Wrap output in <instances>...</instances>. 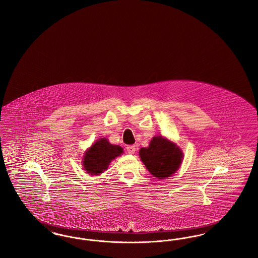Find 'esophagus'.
<instances>
[{
  "mask_svg": "<svg viewBox=\"0 0 258 258\" xmlns=\"http://www.w3.org/2000/svg\"><path fill=\"white\" fill-rule=\"evenodd\" d=\"M135 149H136V148H135V145H128V146L126 147V152H127L128 154L133 155V154H135Z\"/></svg>",
  "mask_w": 258,
  "mask_h": 258,
  "instance_id": "esophagus-1",
  "label": "esophagus"
}]
</instances>
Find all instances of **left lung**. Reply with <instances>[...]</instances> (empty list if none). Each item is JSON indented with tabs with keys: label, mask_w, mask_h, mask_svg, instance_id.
<instances>
[{
	"label": "left lung",
	"mask_w": 258,
	"mask_h": 258,
	"mask_svg": "<svg viewBox=\"0 0 258 258\" xmlns=\"http://www.w3.org/2000/svg\"><path fill=\"white\" fill-rule=\"evenodd\" d=\"M139 156L149 172L159 179L171 176L178 170L182 151L162 136L153 137L148 148H141Z\"/></svg>",
	"instance_id": "8db88e82"
}]
</instances>
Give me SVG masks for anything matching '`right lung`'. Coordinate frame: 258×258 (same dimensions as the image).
I'll use <instances>...</instances> for the list:
<instances>
[{
    "label": "right lung",
    "instance_id": "obj_1",
    "mask_svg": "<svg viewBox=\"0 0 258 258\" xmlns=\"http://www.w3.org/2000/svg\"><path fill=\"white\" fill-rule=\"evenodd\" d=\"M122 153V147L111 145L107 139L101 138L87 151L83 160L84 168L91 175H98L107 169L111 160Z\"/></svg>",
    "mask_w": 258,
    "mask_h": 258
}]
</instances>
